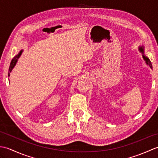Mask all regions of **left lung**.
Segmentation results:
<instances>
[{
	"mask_svg": "<svg viewBox=\"0 0 158 158\" xmlns=\"http://www.w3.org/2000/svg\"><path fill=\"white\" fill-rule=\"evenodd\" d=\"M143 49H144L143 47H140V48H139V50H140V51L141 52H143H143H144ZM143 56L144 60H145V61H146V63L150 66L151 69H152V62H151V61H150V60H149L148 58H147V57H146L145 55H144V54H143Z\"/></svg>",
	"mask_w": 158,
	"mask_h": 158,
	"instance_id": "8db88e82",
	"label": "left lung"
}]
</instances>
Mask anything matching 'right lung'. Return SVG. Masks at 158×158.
Instances as JSON below:
<instances>
[{"mask_svg": "<svg viewBox=\"0 0 158 158\" xmlns=\"http://www.w3.org/2000/svg\"><path fill=\"white\" fill-rule=\"evenodd\" d=\"M22 51H21L20 52L18 55L17 56H15L14 58H13V59H12V60H11V64H10V66H9V73H8V76H9L10 75V73L11 72V70H12V69H13V67L15 66V64H16V62H17V61H18V58H19V56H21V54H22Z\"/></svg>", "mask_w": 158, "mask_h": 158, "instance_id": "add662e5", "label": "right lung"}]
</instances>
